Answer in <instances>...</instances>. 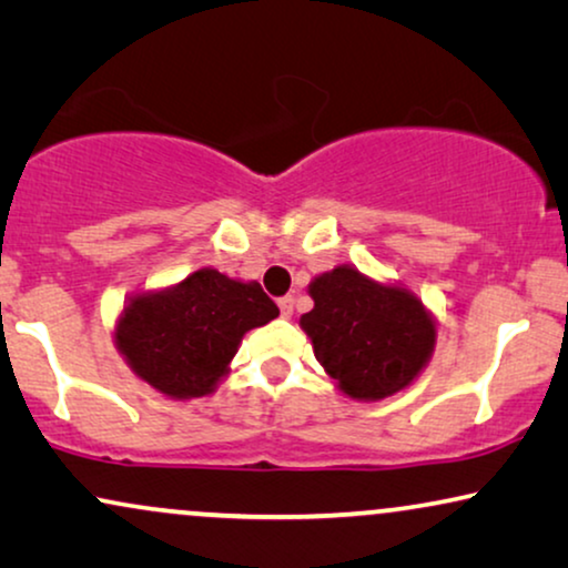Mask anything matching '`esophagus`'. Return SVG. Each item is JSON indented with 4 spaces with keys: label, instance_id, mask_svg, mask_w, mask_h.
<instances>
[{
    "label": "esophagus",
    "instance_id": "1",
    "mask_svg": "<svg viewBox=\"0 0 568 568\" xmlns=\"http://www.w3.org/2000/svg\"><path fill=\"white\" fill-rule=\"evenodd\" d=\"M277 306H280V314H283L285 320H291V316H293V306H296V301H293V296H285V298L277 301Z\"/></svg>",
    "mask_w": 568,
    "mask_h": 568
}]
</instances>
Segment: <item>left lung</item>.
<instances>
[{"instance_id": "8db88e82", "label": "left lung", "mask_w": 568, "mask_h": 568, "mask_svg": "<svg viewBox=\"0 0 568 568\" xmlns=\"http://www.w3.org/2000/svg\"><path fill=\"white\" fill-rule=\"evenodd\" d=\"M308 296L314 308L298 324L343 395L376 403L410 387L428 366L436 320L403 283L337 264L308 283Z\"/></svg>"}]
</instances>
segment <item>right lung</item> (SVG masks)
<instances>
[{
	"label": "right lung",
	"instance_id": "1",
	"mask_svg": "<svg viewBox=\"0 0 568 568\" xmlns=\"http://www.w3.org/2000/svg\"><path fill=\"white\" fill-rule=\"evenodd\" d=\"M277 314L256 280L200 267L169 288L134 293L113 327V345L132 374L161 395L207 397L229 374L246 332Z\"/></svg>",
	"mask_w": 568,
	"mask_h": 568
}]
</instances>
